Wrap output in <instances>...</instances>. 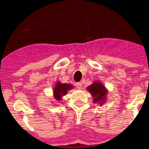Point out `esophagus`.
<instances>
[{"label":"esophagus","mask_w":149,"mask_h":149,"mask_svg":"<svg viewBox=\"0 0 149 149\" xmlns=\"http://www.w3.org/2000/svg\"><path fill=\"white\" fill-rule=\"evenodd\" d=\"M75 86H76V88H78V89H81V88H82V83L78 82V83L75 84Z\"/></svg>","instance_id":"1"}]
</instances>
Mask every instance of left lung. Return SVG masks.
I'll return each instance as SVG.
<instances>
[{"mask_svg": "<svg viewBox=\"0 0 149 149\" xmlns=\"http://www.w3.org/2000/svg\"><path fill=\"white\" fill-rule=\"evenodd\" d=\"M88 90L92 93V96L94 97V103L103 102L105 99V88L100 83L95 82L92 85L88 87Z\"/></svg>", "mask_w": 149, "mask_h": 149, "instance_id": "obj_1", "label": "left lung"}]
</instances>
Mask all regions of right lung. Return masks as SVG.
I'll return each instance as SVG.
<instances>
[{
  "label": "right lung",
  "mask_w": 149,
  "mask_h": 149,
  "mask_svg": "<svg viewBox=\"0 0 149 149\" xmlns=\"http://www.w3.org/2000/svg\"><path fill=\"white\" fill-rule=\"evenodd\" d=\"M72 88V85L70 84H60L59 82L57 83L56 87L54 88V95L55 98L57 100H61V96L65 95L68 90Z\"/></svg>",
  "instance_id": "right-lung-1"
}]
</instances>
